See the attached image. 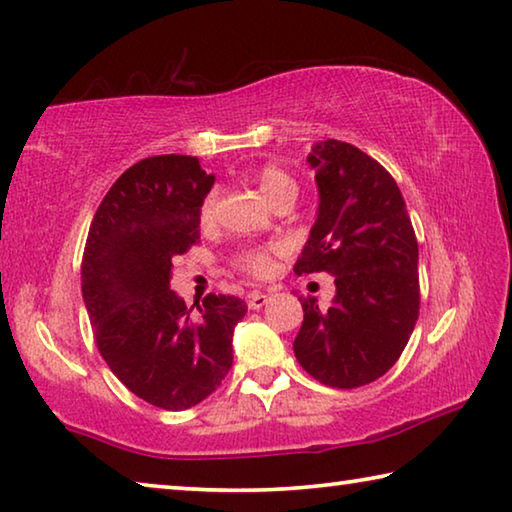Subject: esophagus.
Here are the masks:
<instances>
[{
    "instance_id": "esophagus-1",
    "label": "esophagus",
    "mask_w": 512,
    "mask_h": 512,
    "mask_svg": "<svg viewBox=\"0 0 512 512\" xmlns=\"http://www.w3.org/2000/svg\"><path fill=\"white\" fill-rule=\"evenodd\" d=\"M268 300H271V298H268L266 293L255 291V293H250V296H248V307L250 309H262Z\"/></svg>"
}]
</instances>
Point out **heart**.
<instances>
[{
    "label": "heart",
    "mask_w": 512,
    "mask_h": 512,
    "mask_svg": "<svg viewBox=\"0 0 512 512\" xmlns=\"http://www.w3.org/2000/svg\"><path fill=\"white\" fill-rule=\"evenodd\" d=\"M257 185L262 189V194L268 198V201L275 203L284 196H293L298 194V185L287 171L275 167V164H266L257 171ZM214 207H216V192L207 194L205 201L201 205V219L210 221L214 216ZM235 264L239 271H244L253 277H266L273 268V250L271 248H246L235 257Z\"/></svg>",
    "instance_id": "heart-1"
}]
</instances>
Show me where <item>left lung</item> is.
I'll list each match as a JSON object with an SVG mask.
<instances>
[{
	"mask_svg": "<svg viewBox=\"0 0 512 512\" xmlns=\"http://www.w3.org/2000/svg\"><path fill=\"white\" fill-rule=\"evenodd\" d=\"M307 162L320 203L293 271L334 275L336 296L327 309L300 298L305 320L293 352L320 384L359 388L386 375L413 334L418 239L400 187L368 153L327 140Z\"/></svg>",
	"mask_w": 512,
	"mask_h": 512,
	"instance_id": "8db88e82",
	"label": "left lung"
}]
</instances>
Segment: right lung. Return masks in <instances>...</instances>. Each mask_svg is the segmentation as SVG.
<instances>
[{"instance_id": "1", "label": "right lung", "mask_w": 512, "mask_h": 512, "mask_svg": "<svg viewBox=\"0 0 512 512\" xmlns=\"http://www.w3.org/2000/svg\"><path fill=\"white\" fill-rule=\"evenodd\" d=\"M214 176L192 155H155L126 169L94 214L81 291L94 341L128 391L158 409H192L232 366V334L246 316L235 296L189 309L169 289L171 259L201 239Z\"/></svg>"}]
</instances>
